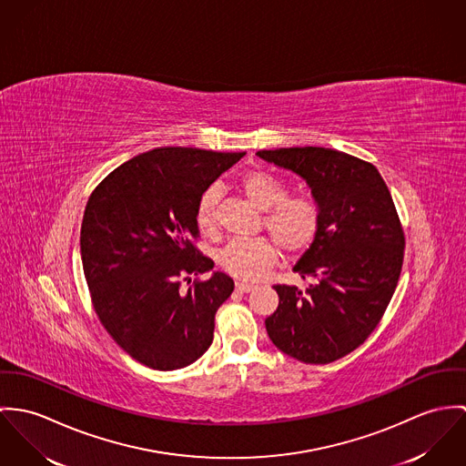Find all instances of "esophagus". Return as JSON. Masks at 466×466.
I'll return each mask as SVG.
<instances>
[{
  "label": "esophagus",
  "instance_id": "obj_1",
  "mask_svg": "<svg viewBox=\"0 0 466 466\" xmlns=\"http://www.w3.org/2000/svg\"><path fill=\"white\" fill-rule=\"evenodd\" d=\"M256 286H252V284H245V282H236V289L238 291H241V293H250L252 289H254Z\"/></svg>",
  "mask_w": 466,
  "mask_h": 466
}]
</instances>
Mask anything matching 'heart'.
<instances>
[{
    "label": "heart",
    "instance_id": "b5f03b06",
    "mask_svg": "<svg viewBox=\"0 0 466 466\" xmlns=\"http://www.w3.org/2000/svg\"><path fill=\"white\" fill-rule=\"evenodd\" d=\"M239 189L258 210H264L262 225L289 256L302 254L318 238L321 225L319 206L304 195L288 197V187L275 175L254 169L241 177ZM218 187H208L197 208V225L204 234L216 227ZM277 260V248L266 238L234 239L219 254L218 264L228 275L241 280H258Z\"/></svg>",
    "mask_w": 466,
    "mask_h": 466
}]
</instances>
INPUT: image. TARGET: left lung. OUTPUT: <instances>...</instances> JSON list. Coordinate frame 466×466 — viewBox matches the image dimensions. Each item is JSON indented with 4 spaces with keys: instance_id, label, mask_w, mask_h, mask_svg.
I'll list each match as a JSON object with an SVG mask.
<instances>
[{
    "instance_id": "obj_1",
    "label": "left lung",
    "mask_w": 466,
    "mask_h": 466,
    "mask_svg": "<svg viewBox=\"0 0 466 466\" xmlns=\"http://www.w3.org/2000/svg\"><path fill=\"white\" fill-rule=\"evenodd\" d=\"M260 158L302 177L321 210L318 238L293 271L310 284H277L266 318L273 345L309 364L356 350L388 308L404 260V230L377 167L330 148L260 150Z\"/></svg>"
}]
</instances>
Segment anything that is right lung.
Listing matches in <instances>:
<instances>
[{"label":"right lung","mask_w":466,"mask_h":466,"mask_svg":"<svg viewBox=\"0 0 466 466\" xmlns=\"http://www.w3.org/2000/svg\"><path fill=\"white\" fill-rule=\"evenodd\" d=\"M245 154L164 147L108 173L86 206L80 254L95 310L136 361L178 370L206 354L234 280L193 245L208 186ZM188 288H181V280Z\"/></svg>","instance_id":"1"}]
</instances>
